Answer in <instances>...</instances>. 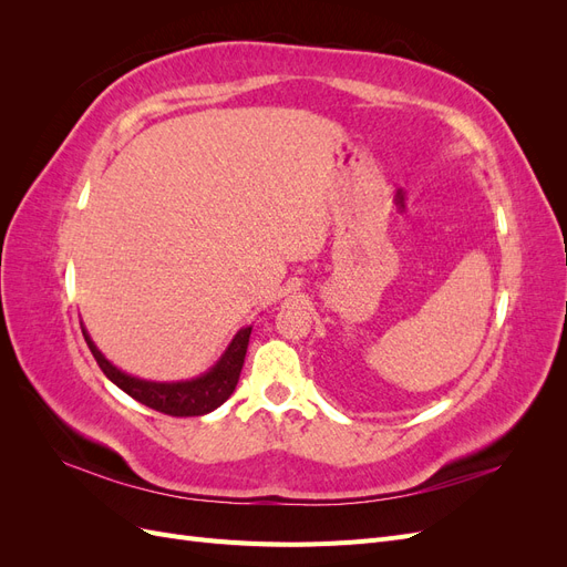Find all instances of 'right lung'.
I'll return each mask as SVG.
<instances>
[{
  "label": "right lung",
  "mask_w": 567,
  "mask_h": 567,
  "mask_svg": "<svg viewBox=\"0 0 567 567\" xmlns=\"http://www.w3.org/2000/svg\"><path fill=\"white\" fill-rule=\"evenodd\" d=\"M250 331L252 326H246V329L238 331L231 338L225 354L217 359V364L205 373H200L198 379L158 383V381L136 379V375L120 371L115 364L109 362L104 352L94 346L87 329H82L84 340H87L96 364L109 375V381H113L120 390L127 392L136 402L156 409L167 416L210 414V411H215L219 404H225L231 398V392L236 390V383H238V375H241V369H244Z\"/></svg>",
  "instance_id": "right-lung-1"
}]
</instances>
